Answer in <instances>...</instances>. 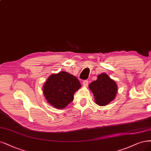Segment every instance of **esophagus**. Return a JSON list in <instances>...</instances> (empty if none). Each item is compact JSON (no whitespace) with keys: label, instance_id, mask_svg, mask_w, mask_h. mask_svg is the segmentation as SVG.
<instances>
[{"label":"esophagus","instance_id":"obj_1","mask_svg":"<svg viewBox=\"0 0 151 151\" xmlns=\"http://www.w3.org/2000/svg\"><path fill=\"white\" fill-rule=\"evenodd\" d=\"M82 84H83V86H84V87H87V85L89 84V81H87V80L84 81L82 82Z\"/></svg>","mask_w":151,"mask_h":151}]
</instances>
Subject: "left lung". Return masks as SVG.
<instances>
[{
  "label": "left lung",
  "instance_id": "obj_1",
  "mask_svg": "<svg viewBox=\"0 0 151 151\" xmlns=\"http://www.w3.org/2000/svg\"><path fill=\"white\" fill-rule=\"evenodd\" d=\"M94 96V101L99 106H105L115 99L117 93V85L107 74L102 73L96 81L89 86Z\"/></svg>",
  "mask_w": 151,
  "mask_h": 151
}]
</instances>
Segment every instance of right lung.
Instances as JSON below:
<instances>
[{"label":"right lung","instance_id":"obj_1","mask_svg":"<svg viewBox=\"0 0 151 151\" xmlns=\"http://www.w3.org/2000/svg\"><path fill=\"white\" fill-rule=\"evenodd\" d=\"M81 87V83L76 77L60 71L48 77L43 86V93L49 104L61 109L73 101L74 93Z\"/></svg>","mask_w":151,"mask_h":151}]
</instances>
